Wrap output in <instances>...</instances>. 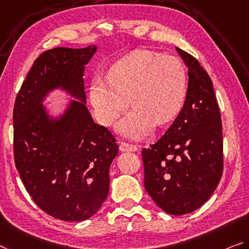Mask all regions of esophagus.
I'll use <instances>...</instances> for the list:
<instances>
[{"label": "esophagus", "instance_id": "1", "mask_svg": "<svg viewBox=\"0 0 249 249\" xmlns=\"http://www.w3.org/2000/svg\"><path fill=\"white\" fill-rule=\"evenodd\" d=\"M119 148L121 151H137L138 149H139L137 146H135V144H130L124 142V141H121Z\"/></svg>", "mask_w": 249, "mask_h": 249}]
</instances>
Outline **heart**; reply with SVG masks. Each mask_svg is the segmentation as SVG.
I'll return each mask as SVG.
<instances>
[{"mask_svg": "<svg viewBox=\"0 0 249 249\" xmlns=\"http://www.w3.org/2000/svg\"><path fill=\"white\" fill-rule=\"evenodd\" d=\"M188 78L176 56L152 51H135L113 63L106 81L95 80L90 102L98 121L109 125L127 109H133L118 124L122 135L132 139L147 136L157 127L174 122L185 105Z\"/></svg>", "mask_w": 249, "mask_h": 249, "instance_id": "1", "label": "heart"}]
</instances>
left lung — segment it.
<instances>
[{
	"label": "left lung",
	"instance_id": "8db88e82",
	"mask_svg": "<svg viewBox=\"0 0 249 249\" xmlns=\"http://www.w3.org/2000/svg\"><path fill=\"white\" fill-rule=\"evenodd\" d=\"M188 67L181 112L164 135L141 151L144 188L170 215L193 213L213 194L223 175V130L212 79L196 58L176 48Z\"/></svg>",
	"mask_w": 249,
	"mask_h": 249
}]
</instances>
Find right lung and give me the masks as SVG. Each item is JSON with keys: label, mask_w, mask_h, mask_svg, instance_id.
<instances>
[{"label": "right lung", "mask_w": 249, "mask_h": 249, "mask_svg": "<svg viewBox=\"0 0 249 249\" xmlns=\"http://www.w3.org/2000/svg\"><path fill=\"white\" fill-rule=\"evenodd\" d=\"M95 51L97 45L43 52L14 103V161L21 180L44 213L66 221L86 220L101 208L119 151L116 138L95 124L86 106L83 72ZM56 87L78 101L53 118L41 102Z\"/></svg>", "instance_id": "add662e5"}]
</instances>
